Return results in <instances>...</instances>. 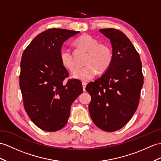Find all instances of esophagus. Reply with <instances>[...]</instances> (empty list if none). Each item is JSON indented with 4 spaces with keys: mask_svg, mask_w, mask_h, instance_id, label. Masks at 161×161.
Returning a JSON list of instances; mask_svg holds the SVG:
<instances>
[{
    "mask_svg": "<svg viewBox=\"0 0 161 161\" xmlns=\"http://www.w3.org/2000/svg\"><path fill=\"white\" fill-rule=\"evenodd\" d=\"M82 85H83V91H84V92H85V87H86V86H87V83H86L85 82H83V83H82Z\"/></svg>",
    "mask_w": 161,
    "mask_h": 161,
    "instance_id": "34e87169",
    "label": "esophagus"
}]
</instances>
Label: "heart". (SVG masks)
Returning <instances> with one entry per match:
<instances>
[{
	"label": "heart",
	"instance_id": "obj_1",
	"mask_svg": "<svg viewBox=\"0 0 161 161\" xmlns=\"http://www.w3.org/2000/svg\"><path fill=\"white\" fill-rule=\"evenodd\" d=\"M78 48L87 52L85 60V67L77 69L73 77L82 81H89L95 76L97 71L100 73L107 72L113 59L112 49L107 44L100 43L91 35H83L74 41ZM59 60L64 68L72 73L76 65L72 51L68 48H62L59 51Z\"/></svg>",
	"mask_w": 161,
	"mask_h": 161
}]
</instances>
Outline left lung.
Instances as JSON below:
<instances>
[{
  "label": "left lung",
  "mask_w": 161,
  "mask_h": 161,
  "mask_svg": "<svg viewBox=\"0 0 161 161\" xmlns=\"http://www.w3.org/2000/svg\"><path fill=\"white\" fill-rule=\"evenodd\" d=\"M111 41L113 59L103 76L85 89L92 97L89 111L93 123L107 132L123 128L138 107L143 85L142 64L138 52L121 31L102 29Z\"/></svg>",
  "instance_id": "1"
}]
</instances>
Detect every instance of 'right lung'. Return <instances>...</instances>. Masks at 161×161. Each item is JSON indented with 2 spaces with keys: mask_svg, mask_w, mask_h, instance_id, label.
Segmentation results:
<instances>
[{
  "mask_svg": "<svg viewBox=\"0 0 161 161\" xmlns=\"http://www.w3.org/2000/svg\"><path fill=\"white\" fill-rule=\"evenodd\" d=\"M79 31L51 29L37 35L22 55L19 74L24 107L31 121L42 130L64 128L73 102L83 92L81 82L69 79L59 60L64 42Z\"/></svg>",
  "mask_w": 161,
  "mask_h": 161,
  "instance_id": "right-lung-1",
  "label": "right lung"
}]
</instances>
